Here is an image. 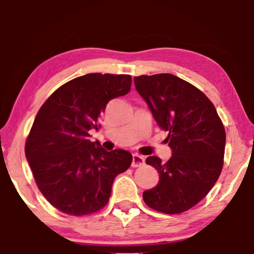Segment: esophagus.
I'll return each instance as SVG.
<instances>
[{
	"instance_id": "obj_1",
	"label": "esophagus",
	"mask_w": 254,
	"mask_h": 254,
	"mask_svg": "<svg viewBox=\"0 0 254 254\" xmlns=\"http://www.w3.org/2000/svg\"><path fill=\"white\" fill-rule=\"evenodd\" d=\"M143 164H144L143 156H141L138 154H134L133 161H131V166H133V168H138V166H142Z\"/></svg>"
}]
</instances>
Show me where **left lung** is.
<instances>
[{
    "instance_id": "obj_1",
    "label": "left lung",
    "mask_w": 254,
    "mask_h": 254,
    "mask_svg": "<svg viewBox=\"0 0 254 254\" xmlns=\"http://www.w3.org/2000/svg\"><path fill=\"white\" fill-rule=\"evenodd\" d=\"M134 83L158 126L169 133L165 141L172 150L166 163L156 156L145 159L157 170L159 182L144 190L143 200L161 213H184L207 195L221 175L223 124L213 103L175 75H142Z\"/></svg>"
}]
</instances>
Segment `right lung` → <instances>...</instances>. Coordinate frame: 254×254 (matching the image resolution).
I'll use <instances>...</instances> for the list:
<instances>
[{
    "label": "right lung",
    "mask_w": 254,
    "mask_h": 254,
    "mask_svg": "<svg viewBox=\"0 0 254 254\" xmlns=\"http://www.w3.org/2000/svg\"><path fill=\"white\" fill-rule=\"evenodd\" d=\"M130 84V75L86 74L55 90L40 107L25 156L38 189L62 213L83 216L102 209L114 178L130 166L129 151H107L89 134L98 130L107 103L127 95Z\"/></svg>",
    "instance_id": "add662e5"
}]
</instances>
